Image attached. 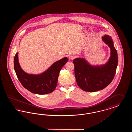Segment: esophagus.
<instances>
[{
	"label": "esophagus",
	"mask_w": 132,
	"mask_h": 132,
	"mask_svg": "<svg viewBox=\"0 0 132 132\" xmlns=\"http://www.w3.org/2000/svg\"><path fill=\"white\" fill-rule=\"evenodd\" d=\"M75 58V56L74 55H72V54L70 55L69 56V60H73V59H74Z\"/></svg>",
	"instance_id": "34e87169"
}]
</instances>
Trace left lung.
I'll list each match as a JSON object with an SVG mask.
<instances>
[{
    "label": "left lung",
    "instance_id": "obj_1",
    "mask_svg": "<svg viewBox=\"0 0 132 132\" xmlns=\"http://www.w3.org/2000/svg\"><path fill=\"white\" fill-rule=\"evenodd\" d=\"M104 43L110 48V57L107 63L101 65H90L84 58H77L73 62L78 86L88 92H95L108 86L113 80L118 65L117 52L112 38L107 35L102 37Z\"/></svg>",
    "mask_w": 132,
    "mask_h": 132
}]
</instances>
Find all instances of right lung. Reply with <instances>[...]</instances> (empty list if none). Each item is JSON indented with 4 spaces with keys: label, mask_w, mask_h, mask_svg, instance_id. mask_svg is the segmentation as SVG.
<instances>
[{
    "label": "right lung",
    "mask_w": 132,
    "mask_h": 132,
    "mask_svg": "<svg viewBox=\"0 0 132 132\" xmlns=\"http://www.w3.org/2000/svg\"><path fill=\"white\" fill-rule=\"evenodd\" d=\"M67 61L68 58L65 57L54 62L40 74H29L21 68L18 52H17L14 59V68L19 81L24 88L34 94H47L53 92L56 88L60 71Z\"/></svg>",
    "instance_id": "obj_1"
}]
</instances>
